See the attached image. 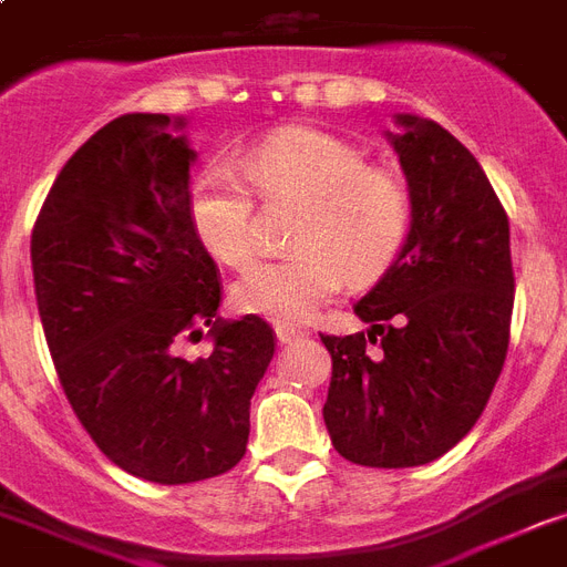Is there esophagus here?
<instances>
[{
    "instance_id": "1",
    "label": "esophagus",
    "mask_w": 567,
    "mask_h": 567,
    "mask_svg": "<svg viewBox=\"0 0 567 567\" xmlns=\"http://www.w3.org/2000/svg\"><path fill=\"white\" fill-rule=\"evenodd\" d=\"M302 336H306V332H302L300 327H288V323H279V327H276V341H279V344H293V341L302 339Z\"/></svg>"
}]
</instances>
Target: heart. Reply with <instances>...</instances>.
Instances as JSON below:
<instances>
[{
	"mask_svg": "<svg viewBox=\"0 0 567 567\" xmlns=\"http://www.w3.org/2000/svg\"><path fill=\"white\" fill-rule=\"evenodd\" d=\"M252 189L267 207H297L288 261L249 267L231 288L237 312L300 323L344 285L371 282L399 258L410 196L357 145L312 127L255 142L240 168L216 163L189 187V226L207 252L240 267L255 255Z\"/></svg>",
	"mask_w": 567,
	"mask_h": 567,
	"instance_id": "1",
	"label": "heart"
}]
</instances>
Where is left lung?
<instances>
[{"instance_id": "obj_1", "label": "left lung", "mask_w": 567, "mask_h": 567, "mask_svg": "<svg viewBox=\"0 0 567 567\" xmlns=\"http://www.w3.org/2000/svg\"><path fill=\"white\" fill-rule=\"evenodd\" d=\"M395 127L408 240L353 306L369 330L321 336L332 446L383 470L431 464L470 434L503 371L514 306L508 216L485 168L437 121L399 112Z\"/></svg>"}]
</instances>
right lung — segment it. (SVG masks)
<instances>
[{"instance_id": "obj_1", "label": "right lung", "mask_w": 567, "mask_h": 567, "mask_svg": "<svg viewBox=\"0 0 567 567\" xmlns=\"http://www.w3.org/2000/svg\"><path fill=\"white\" fill-rule=\"evenodd\" d=\"M184 130L159 112L110 121L64 163L32 231L64 395L103 455L154 485L214 478L246 455L249 401L274 360L261 318H219L216 265L189 226ZM202 334L212 353L181 358L179 339Z\"/></svg>"}]
</instances>
